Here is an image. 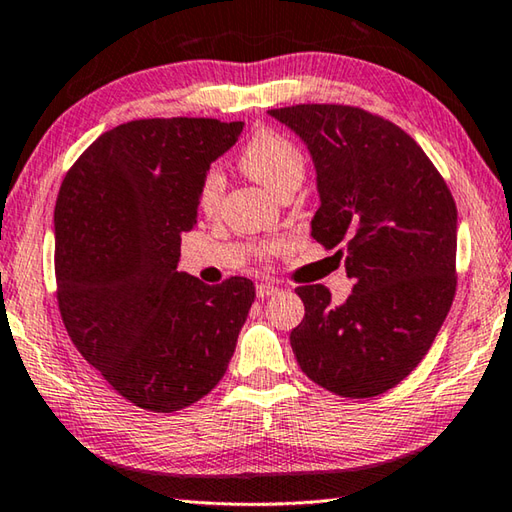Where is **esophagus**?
Instances as JSON below:
<instances>
[{
  "label": "esophagus",
  "instance_id": "1",
  "mask_svg": "<svg viewBox=\"0 0 512 512\" xmlns=\"http://www.w3.org/2000/svg\"><path fill=\"white\" fill-rule=\"evenodd\" d=\"M273 293H277V287H273V284H268V282L257 284V298H268V296H273Z\"/></svg>",
  "mask_w": 512,
  "mask_h": 512
}]
</instances>
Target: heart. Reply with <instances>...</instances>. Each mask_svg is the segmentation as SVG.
Here are the masks:
<instances>
[{
    "label": "heart",
    "mask_w": 512,
    "mask_h": 512,
    "mask_svg": "<svg viewBox=\"0 0 512 512\" xmlns=\"http://www.w3.org/2000/svg\"><path fill=\"white\" fill-rule=\"evenodd\" d=\"M239 164L250 178L264 185L275 196L298 189L307 171V160L302 151L289 137L275 131H257L250 137L239 155ZM223 189V173L219 169L207 171L201 185H198V207H201V212L214 214L219 210ZM273 250L275 246H266L264 253H273Z\"/></svg>",
    "instance_id": "1"
}]
</instances>
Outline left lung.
<instances>
[{
	"label": "left lung",
	"instance_id": "left-lung-1",
	"mask_svg": "<svg viewBox=\"0 0 512 512\" xmlns=\"http://www.w3.org/2000/svg\"><path fill=\"white\" fill-rule=\"evenodd\" d=\"M268 115L307 144L320 207L311 237L339 248L354 280L343 305L323 284L298 287L291 332L302 372L341 397H375L411 375L456 293V203L418 142L352 106L300 103Z\"/></svg>",
	"mask_w": 512,
	"mask_h": 512
}]
</instances>
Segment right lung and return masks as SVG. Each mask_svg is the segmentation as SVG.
I'll return each mask as SVG.
<instances>
[{
    "instance_id": "obj_1",
    "label": "right lung",
    "mask_w": 512,
    "mask_h": 512,
    "mask_svg": "<svg viewBox=\"0 0 512 512\" xmlns=\"http://www.w3.org/2000/svg\"><path fill=\"white\" fill-rule=\"evenodd\" d=\"M244 121L137 119L97 137L60 185L58 309L69 339L140 409L173 413L219 384L255 287L178 271L198 185Z\"/></svg>"
}]
</instances>
